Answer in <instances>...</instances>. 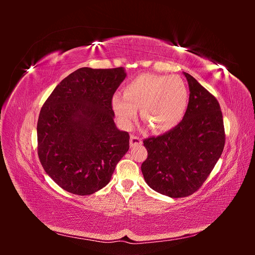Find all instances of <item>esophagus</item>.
<instances>
[{"mask_svg": "<svg viewBox=\"0 0 255 255\" xmlns=\"http://www.w3.org/2000/svg\"><path fill=\"white\" fill-rule=\"evenodd\" d=\"M141 138H139L138 136H135V135H132L130 136V140H129V144L130 146H135V145H139L141 144Z\"/></svg>", "mask_w": 255, "mask_h": 255, "instance_id": "esophagus-1", "label": "esophagus"}]
</instances>
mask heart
<instances>
[{
    "label": "heart",
    "mask_w": 255,
    "mask_h": 255,
    "mask_svg": "<svg viewBox=\"0 0 255 255\" xmlns=\"http://www.w3.org/2000/svg\"><path fill=\"white\" fill-rule=\"evenodd\" d=\"M188 102V88L179 76L142 74L127 85L123 96L113 97L112 106L123 127L132 125L139 109L154 132L164 133L180 125Z\"/></svg>",
    "instance_id": "obj_1"
}]
</instances>
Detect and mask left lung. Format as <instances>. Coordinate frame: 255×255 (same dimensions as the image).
Returning <instances> with one entry per match:
<instances>
[{
	"mask_svg": "<svg viewBox=\"0 0 255 255\" xmlns=\"http://www.w3.org/2000/svg\"><path fill=\"white\" fill-rule=\"evenodd\" d=\"M187 112L176 128L143 139L148 157L141 165L144 181L171 198L196 192L211 174L226 142L220 105L211 92L186 72Z\"/></svg>",
	"mask_w": 255,
	"mask_h": 255,
	"instance_id": "left-lung-1",
	"label": "left lung"
}]
</instances>
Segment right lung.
Here are the masks:
<instances>
[{
    "instance_id": "add662e5",
    "label": "right lung",
    "mask_w": 255,
    "mask_h": 255,
    "mask_svg": "<svg viewBox=\"0 0 255 255\" xmlns=\"http://www.w3.org/2000/svg\"><path fill=\"white\" fill-rule=\"evenodd\" d=\"M126 76L122 67L80 68L44 102L37 123L38 156L66 191L87 196L103 188L128 151L129 135L116 127L112 106Z\"/></svg>"
}]
</instances>
